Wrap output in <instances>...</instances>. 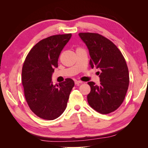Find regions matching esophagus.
Returning a JSON list of instances; mask_svg holds the SVG:
<instances>
[{
    "instance_id": "34e87169",
    "label": "esophagus",
    "mask_w": 148,
    "mask_h": 148,
    "mask_svg": "<svg viewBox=\"0 0 148 148\" xmlns=\"http://www.w3.org/2000/svg\"><path fill=\"white\" fill-rule=\"evenodd\" d=\"M75 84H77V85H79L80 84L82 83V82H81V81H77V80H76V81L75 82Z\"/></svg>"
}]
</instances>
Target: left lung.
Returning a JSON list of instances; mask_svg holds the SVG:
<instances>
[{
	"label": "left lung",
	"mask_w": 148,
	"mask_h": 148,
	"mask_svg": "<svg viewBox=\"0 0 148 148\" xmlns=\"http://www.w3.org/2000/svg\"><path fill=\"white\" fill-rule=\"evenodd\" d=\"M79 38L87 46L91 69L97 71L100 84L88 82L91 91L87 96L88 104L102 114L117 109L123 102L129 85V73L127 63L115 44L97 33H80Z\"/></svg>",
	"instance_id": "left-lung-1"
}]
</instances>
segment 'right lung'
<instances>
[{
    "label": "right lung",
    "mask_w": 148,
    "mask_h": 148,
    "mask_svg": "<svg viewBox=\"0 0 148 148\" xmlns=\"http://www.w3.org/2000/svg\"><path fill=\"white\" fill-rule=\"evenodd\" d=\"M71 34L51 36L31 49L22 69V84L30 109L39 117L54 120L63 114L75 83L71 78L53 85L52 76Z\"/></svg>",
    "instance_id": "obj_1"
}]
</instances>
